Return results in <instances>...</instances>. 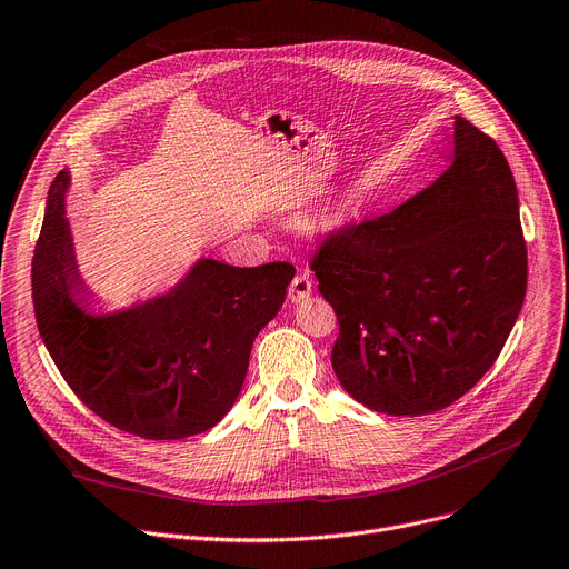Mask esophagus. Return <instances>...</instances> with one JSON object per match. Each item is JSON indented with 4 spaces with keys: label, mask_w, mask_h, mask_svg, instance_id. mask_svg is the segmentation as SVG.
<instances>
[{
    "label": "esophagus",
    "mask_w": 569,
    "mask_h": 569,
    "mask_svg": "<svg viewBox=\"0 0 569 569\" xmlns=\"http://www.w3.org/2000/svg\"><path fill=\"white\" fill-rule=\"evenodd\" d=\"M313 290V281H311V274L309 272H297L290 288H288V297L292 305H300L305 300H309V295Z\"/></svg>",
    "instance_id": "obj_1"
}]
</instances>
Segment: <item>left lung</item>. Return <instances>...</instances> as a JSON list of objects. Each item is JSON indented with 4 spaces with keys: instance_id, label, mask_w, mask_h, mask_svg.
I'll list each match as a JSON object with an SVG mask.
<instances>
[{
    "instance_id": "8db88e82",
    "label": "left lung",
    "mask_w": 569,
    "mask_h": 569,
    "mask_svg": "<svg viewBox=\"0 0 569 569\" xmlns=\"http://www.w3.org/2000/svg\"><path fill=\"white\" fill-rule=\"evenodd\" d=\"M311 269L339 318L332 367L355 401L412 417L455 403L493 367L526 297L500 147L455 117L450 168L395 212L325 237Z\"/></svg>"
}]
</instances>
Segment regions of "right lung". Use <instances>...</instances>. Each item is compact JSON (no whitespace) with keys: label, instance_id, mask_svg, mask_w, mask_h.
<instances>
[{"label":"right lung","instance_id":"right-lung-1","mask_svg":"<svg viewBox=\"0 0 569 569\" xmlns=\"http://www.w3.org/2000/svg\"><path fill=\"white\" fill-rule=\"evenodd\" d=\"M62 170L48 191L32 260L41 339L76 397L101 420L147 440L212 429L232 408L251 346L295 277L288 262L232 267L200 258L166 295L114 313H89Z\"/></svg>","mask_w":569,"mask_h":569}]
</instances>
